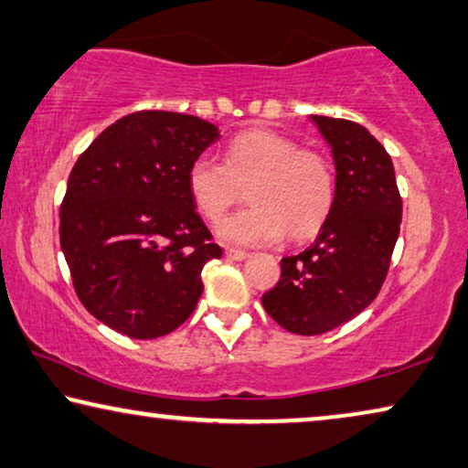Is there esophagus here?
<instances>
[{
    "label": "esophagus",
    "instance_id": "34e87169",
    "mask_svg": "<svg viewBox=\"0 0 468 468\" xmlns=\"http://www.w3.org/2000/svg\"><path fill=\"white\" fill-rule=\"evenodd\" d=\"M226 257L234 261H245V260H249L250 253H247V250H240V249H226Z\"/></svg>",
    "mask_w": 468,
    "mask_h": 468
}]
</instances>
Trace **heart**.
<instances>
[{
	"label": "heart",
	"mask_w": 468,
	"mask_h": 468,
	"mask_svg": "<svg viewBox=\"0 0 468 468\" xmlns=\"http://www.w3.org/2000/svg\"><path fill=\"white\" fill-rule=\"evenodd\" d=\"M247 186L250 207L218 228L219 239L234 245H272L284 234L306 240L323 228L335 202L329 160L263 128L229 141L223 162L202 154L187 168L194 207L211 223L240 200Z\"/></svg>",
	"instance_id": "heart-1"
}]
</instances>
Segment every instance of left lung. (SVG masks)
I'll return each mask as SVG.
<instances>
[{"label":"left lung","instance_id":"obj_1","mask_svg":"<svg viewBox=\"0 0 468 468\" xmlns=\"http://www.w3.org/2000/svg\"><path fill=\"white\" fill-rule=\"evenodd\" d=\"M331 147L335 202L316 240L282 257L281 281L261 303L282 329L318 335L376 300L401 226L395 166L380 141L356 122L310 116Z\"/></svg>","mask_w":468,"mask_h":468}]
</instances>
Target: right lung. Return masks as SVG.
I'll return each mask as SVG.
<instances>
[{
  "mask_svg": "<svg viewBox=\"0 0 468 468\" xmlns=\"http://www.w3.org/2000/svg\"><path fill=\"white\" fill-rule=\"evenodd\" d=\"M219 128L187 113L137 112L80 155L60 207V250L88 313L134 340L186 323L202 268L221 247L196 213L187 168Z\"/></svg>",
  "mask_w": 468,
  "mask_h": 468,
  "instance_id": "add662e5",
  "label": "right lung"
}]
</instances>
